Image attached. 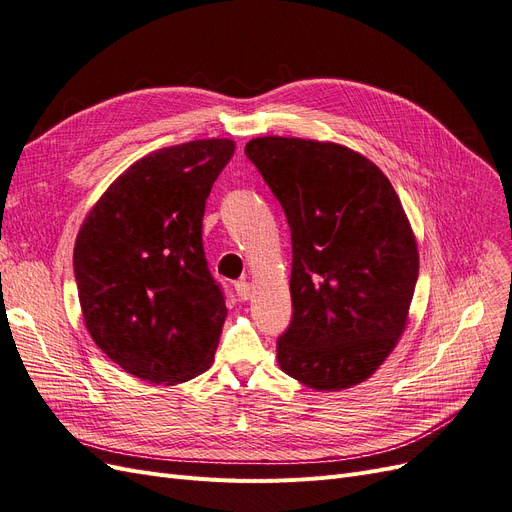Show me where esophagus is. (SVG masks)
Listing matches in <instances>:
<instances>
[{"label": "esophagus", "instance_id": "1", "mask_svg": "<svg viewBox=\"0 0 512 512\" xmlns=\"http://www.w3.org/2000/svg\"><path fill=\"white\" fill-rule=\"evenodd\" d=\"M234 289H236L240 300H249L251 298V285L246 283V280H238V283H234Z\"/></svg>", "mask_w": 512, "mask_h": 512}]
</instances>
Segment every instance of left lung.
Segmentation results:
<instances>
[{
	"instance_id": "left-lung-1",
	"label": "left lung",
	"mask_w": 512,
	"mask_h": 512,
	"mask_svg": "<svg viewBox=\"0 0 512 512\" xmlns=\"http://www.w3.org/2000/svg\"><path fill=\"white\" fill-rule=\"evenodd\" d=\"M244 153L291 229L293 312L276 340L280 368L319 391L366 381L404 332L419 278L398 193L340 144L268 136Z\"/></svg>"
}]
</instances>
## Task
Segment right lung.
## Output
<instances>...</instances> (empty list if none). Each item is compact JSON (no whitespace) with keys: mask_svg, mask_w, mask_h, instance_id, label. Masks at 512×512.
Wrapping results in <instances>:
<instances>
[{"mask_svg":"<svg viewBox=\"0 0 512 512\" xmlns=\"http://www.w3.org/2000/svg\"><path fill=\"white\" fill-rule=\"evenodd\" d=\"M225 138L142 157L93 206L74 246L82 317L125 372L176 385L210 368L225 295L208 270L202 219L234 155Z\"/></svg>","mask_w":512,"mask_h":512,"instance_id":"add662e5","label":"right lung"}]
</instances>
